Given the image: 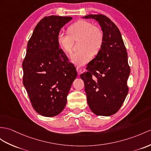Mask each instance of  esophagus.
<instances>
[{
    "label": "esophagus",
    "instance_id": "34e87169",
    "mask_svg": "<svg viewBox=\"0 0 151 151\" xmlns=\"http://www.w3.org/2000/svg\"><path fill=\"white\" fill-rule=\"evenodd\" d=\"M76 70H77V72H78V73H81L83 71V69H82L81 67H80V66H78V67H77V68H76Z\"/></svg>",
    "mask_w": 151,
    "mask_h": 151
}]
</instances>
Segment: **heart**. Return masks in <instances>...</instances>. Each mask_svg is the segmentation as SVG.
Here are the masks:
<instances>
[{
	"label": "heart",
	"instance_id": "obj_1",
	"mask_svg": "<svg viewBox=\"0 0 151 151\" xmlns=\"http://www.w3.org/2000/svg\"><path fill=\"white\" fill-rule=\"evenodd\" d=\"M68 34L60 32L57 41L65 53L72 52L73 41L79 39L78 47L79 50L72 56V63L76 65H84L97 54L103 45L104 35L101 29L95 27L91 22L81 20L71 24L67 29Z\"/></svg>",
	"mask_w": 151,
	"mask_h": 151
}]
</instances>
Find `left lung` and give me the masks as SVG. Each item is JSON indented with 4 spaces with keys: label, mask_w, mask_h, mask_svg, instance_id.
Returning a JSON list of instances; mask_svg holds the SVG:
<instances>
[{
    "label": "left lung",
    "mask_w": 151,
    "mask_h": 151,
    "mask_svg": "<svg viewBox=\"0 0 151 151\" xmlns=\"http://www.w3.org/2000/svg\"><path fill=\"white\" fill-rule=\"evenodd\" d=\"M83 18L98 22L104 35L103 45L81 74L84 83L88 104L94 114L111 116L119 111L128 93L130 74L127 53L119 28L102 14Z\"/></svg>",
    "instance_id": "1"
}]
</instances>
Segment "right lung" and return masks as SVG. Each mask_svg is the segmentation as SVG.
Listing matches in <instances>:
<instances>
[{"label":"right lung","mask_w":151,"mask_h":151,"mask_svg":"<svg viewBox=\"0 0 151 151\" xmlns=\"http://www.w3.org/2000/svg\"><path fill=\"white\" fill-rule=\"evenodd\" d=\"M71 17H45L35 27L22 63L23 84L35 111L58 115L65 108L76 68L60 49L57 37Z\"/></svg>","instance_id":"right-lung-1"}]
</instances>
